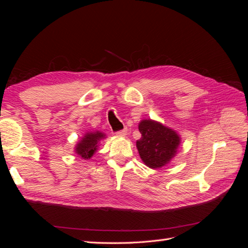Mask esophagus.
<instances>
[{"mask_svg": "<svg viewBox=\"0 0 248 248\" xmlns=\"http://www.w3.org/2000/svg\"><path fill=\"white\" fill-rule=\"evenodd\" d=\"M116 134H117V136H119V137H125L126 134H127V129L119 130V131H117V132H116Z\"/></svg>", "mask_w": 248, "mask_h": 248, "instance_id": "34e87169", "label": "esophagus"}]
</instances>
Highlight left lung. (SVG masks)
I'll return each mask as SVG.
<instances>
[{
    "label": "left lung",
    "mask_w": 248,
    "mask_h": 248,
    "mask_svg": "<svg viewBox=\"0 0 248 248\" xmlns=\"http://www.w3.org/2000/svg\"><path fill=\"white\" fill-rule=\"evenodd\" d=\"M139 129L141 137L137 140V147L141 160L151 169L166 166L177 152L178 134L152 120H142Z\"/></svg>",
    "instance_id": "8db88e82"
}]
</instances>
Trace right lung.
I'll return each instance as SVG.
<instances>
[{
    "label": "right lung",
    "instance_id": "right-lung-1",
    "mask_svg": "<svg viewBox=\"0 0 248 248\" xmlns=\"http://www.w3.org/2000/svg\"><path fill=\"white\" fill-rule=\"evenodd\" d=\"M101 139H104V134L99 131L88 132L76 147V153L81 158L89 159L96 152L97 145Z\"/></svg>",
    "mask_w": 248,
    "mask_h": 248
}]
</instances>
